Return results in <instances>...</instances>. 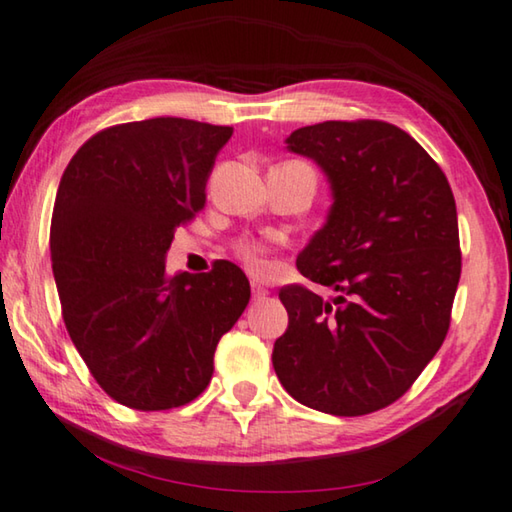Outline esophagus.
Segmentation results:
<instances>
[{"mask_svg": "<svg viewBox=\"0 0 512 512\" xmlns=\"http://www.w3.org/2000/svg\"><path fill=\"white\" fill-rule=\"evenodd\" d=\"M266 296H269V289H264L262 285H257V282H253V298L255 300H264Z\"/></svg>", "mask_w": 512, "mask_h": 512, "instance_id": "esophagus-1", "label": "esophagus"}]
</instances>
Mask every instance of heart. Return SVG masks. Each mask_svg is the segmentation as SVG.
<instances>
[{
	"mask_svg": "<svg viewBox=\"0 0 512 512\" xmlns=\"http://www.w3.org/2000/svg\"><path fill=\"white\" fill-rule=\"evenodd\" d=\"M237 253H239V257L243 259V262L248 264V269L250 271H255V273H259L264 269V255H266V246L264 243H259V241H241L239 246H237Z\"/></svg>",
	"mask_w": 512,
	"mask_h": 512,
	"instance_id": "heart-1",
	"label": "heart"
}]
</instances>
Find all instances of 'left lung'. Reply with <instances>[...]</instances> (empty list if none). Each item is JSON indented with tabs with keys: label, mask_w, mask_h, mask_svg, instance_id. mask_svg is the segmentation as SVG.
Listing matches in <instances>:
<instances>
[{
	"label": "left lung",
	"mask_w": 512,
	"mask_h": 512,
	"mask_svg": "<svg viewBox=\"0 0 512 512\" xmlns=\"http://www.w3.org/2000/svg\"><path fill=\"white\" fill-rule=\"evenodd\" d=\"M289 152L326 173L332 207L298 271L339 296L280 289L289 328L273 369L298 403L337 417L408 392L451 323L460 280L458 214L442 168L383 120H326L291 132Z\"/></svg>",
	"instance_id": "8db88e82"
}]
</instances>
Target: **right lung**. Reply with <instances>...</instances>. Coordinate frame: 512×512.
<instances>
[{"instance_id": "right-lung-1", "label": "right lung", "mask_w": 512, "mask_h": 512, "mask_svg": "<svg viewBox=\"0 0 512 512\" xmlns=\"http://www.w3.org/2000/svg\"><path fill=\"white\" fill-rule=\"evenodd\" d=\"M232 127L150 118L102 129L63 170L50 227L63 321L113 401L170 410L205 392L250 300L246 273H166L175 230L205 207Z\"/></svg>"}]
</instances>
